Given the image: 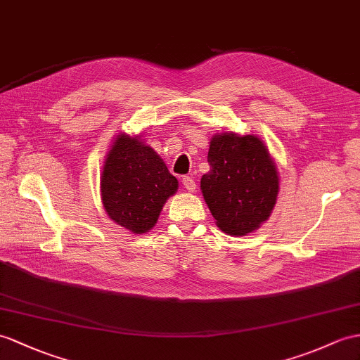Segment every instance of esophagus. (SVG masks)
<instances>
[{
	"mask_svg": "<svg viewBox=\"0 0 360 360\" xmlns=\"http://www.w3.org/2000/svg\"><path fill=\"white\" fill-rule=\"evenodd\" d=\"M183 186H185V189L188 191V192H194L195 191V188H197V183H195V180L192 179V177H183Z\"/></svg>",
	"mask_w": 360,
	"mask_h": 360,
	"instance_id": "obj_1",
	"label": "esophagus"
}]
</instances>
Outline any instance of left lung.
I'll list each match as a JSON object with an SVG mask.
<instances>
[{"instance_id":"left-lung-1","label":"left lung","mask_w":360,"mask_h":360,"mask_svg":"<svg viewBox=\"0 0 360 360\" xmlns=\"http://www.w3.org/2000/svg\"><path fill=\"white\" fill-rule=\"evenodd\" d=\"M210 171L200 189L224 233L248 235L269 220L276 205L279 175L269 148L255 134L218 133L209 143Z\"/></svg>"}]
</instances>
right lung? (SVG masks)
Masks as SVG:
<instances>
[{
    "label": "right lung",
    "mask_w": 360,
    "mask_h": 360,
    "mask_svg": "<svg viewBox=\"0 0 360 360\" xmlns=\"http://www.w3.org/2000/svg\"><path fill=\"white\" fill-rule=\"evenodd\" d=\"M179 180L142 136L119 133L112 140L101 174L105 212L117 226L142 235L155 226Z\"/></svg>",
    "instance_id": "right-lung-1"
}]
</instances>
